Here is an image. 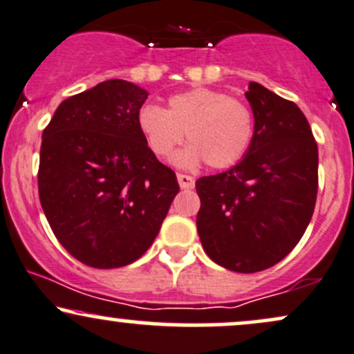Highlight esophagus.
Here are the masks:
<instances>
[{
  "instance_id": "obj_1",
  "label": "esophagus",
  "mask_w": 354,
  "mask_h": 354,
  "mask_svg": "<svg viewBox=\"0 0 354 354\" xmlns=\"http://www.w3.org/2000/svg\"><path fill=\"white\" fill-rule=\"evenodd\" d=\"M178 183H180V186L183 189H191L194 186V178L189 176V174H183V173H178Z\"/></svg>"
}]
</instances>
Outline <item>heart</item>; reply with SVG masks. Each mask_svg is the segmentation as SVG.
<instances>
[{
  "mask_svg": "<svg viewBox=\"0 0 354 354\" xmlns=\"http://www.w3.org/2000/svg\"><path fill=\"white\" fill-rule=\"evenodd\" d=\"M138 126L154 156L169 158L186 141L176 163L226 169L245 158L254 138V115L245 101L209 88H193L173 95L168 109L145 104Z\"/></svg>",
  "mask_w": 354,
  "mask_h": 354,
  "instance_id": "1",
  "label": "heart"
}]
</instances>
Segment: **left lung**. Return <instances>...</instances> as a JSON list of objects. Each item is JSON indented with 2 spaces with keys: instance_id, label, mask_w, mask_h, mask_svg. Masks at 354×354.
<instances>
[{
  "instance_id": "8db88e82",
  "label": "left lung",
  "mask_w": 354,
  "mask_h": 354,
  "mask_svg": "<svg viewBox=\"0 0 354 354\" xmlns=\"http://www.w3.org/2000/svg\"><path fill=\"white\" fill-rule=\"evenodd\" d=\"M254 138L236 166L196 181L205 253L236 273L271 268L306 231L318 194V145L293 101L259 83L246 91Z\"/></svg>"
}]
</instances>
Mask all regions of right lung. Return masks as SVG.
Wrapping results in <instances>:
<instances>
[{
	"label": "right lung",
	"mask_w": 354,
	"mask_h": 354,
	"mask_svg": "<svg viewBox=\"0 0 354 354\" xmlns=\"http://www.w3.org/2000/svg\"><path fill=\"white\" fill-rule=\"evenodd\" d=\"M146 98L128 81H103L64 100L43 131L39 201L61 246L91 268L141 258L180 191L138 126Z\"/></svg>",
	"instance_id": "1"
}]
</instances>
